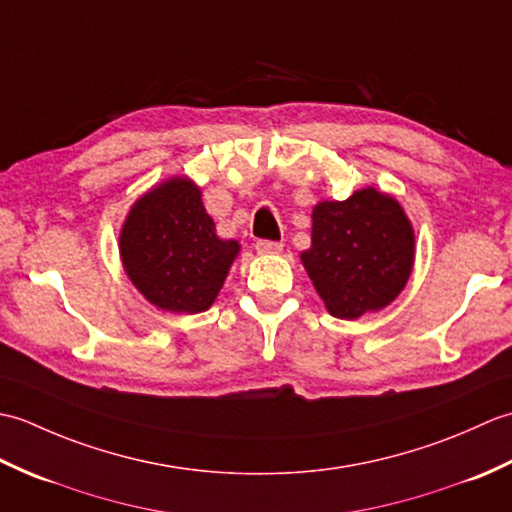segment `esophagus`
Returning <instances> with one entry per match:
<instances>
[{
	"instance_id": "34e87169",
	"label": "esophagus",
	"mask_w": 512,
	"mask_h": 512,
	"mask_svg": "<svg viewBox=\"0 0 512 512\" xmlns=\"http://www.w3.org/2000/svg\"><path fill=\"white\" fill-rule=\"evenodd\" d=\"M281 248H284V244L273 242V239H257L255 244V250L259 255H277L281 253Z\"/></svg>"
}]
</instances>
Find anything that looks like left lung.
I'll return each instance as SVG.
<instances>
[{
    "label": "left lung",
    "instance_id": "left-lung-1",
    "mask_svg": "<svg viewBox=\"0 0 512 512\" xmlns=\"http://www.w3.org/2000/svg\"><path fill=\"white\" fill-rule=\"evenodd\" d=\"M332 317L358 319L405 288L413 266V228L400 204L376 189L312 211V246L301 255Z\"/></svg>",
    "mask_w": 512,
    "mask_h": 512
}]
</instances>
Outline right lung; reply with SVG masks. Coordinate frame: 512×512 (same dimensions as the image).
Returning <instances> with one entry per match:
<instances>
[{
    "label": "right lung",
    "instance_id": "right-lung-1",
    "mask_svg": "<svg viewBox=\"0 0 512 512\" xmlns=\"http://www.w3.org/2000/svg\"><path fill=\"white\" fill-rule=\"evenodd\" d=\"M235 239H220L187 178H173L143 195L127 215L121 257L129 279L154 306L204 312L220 292L237 255Z\"/></svg>",
    "mask_w": 512,
    "mask_h": 512
}]
</instances>
